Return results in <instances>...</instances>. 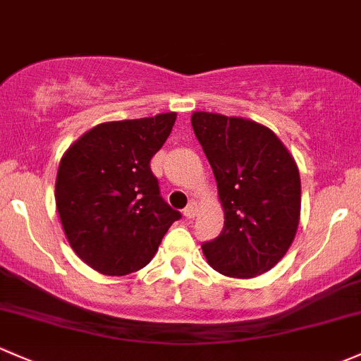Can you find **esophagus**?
Segmentation results:
<instances>
[{
  "label": "esophagus",
  "mask_w": 361,
  "mask_h": 361,
  "mask_svg": "<svg viewBox=\"0 0 361 361\" xmlns=\"http://www.w3.org/2000/svg\"><path fill=\"white\" fill-rule=\"evenodd\" d=\"M183 214H185V218H188V219L195 218V214H197V204H195V202H190V204H188V206L185 207Z\"/></svg>",
  "instance_id": "obj_1"
}]
</instances>
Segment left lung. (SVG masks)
Masks as SVG:
<instances>
[{
	"label": "left lung",
	"mask_w": 361,
	"mask_h": 361,
	"mask_svg": "<svg viewBox=\"0 0 361 361\" xmlns=\"http://www.w3.org/2000/svg\"><path fill=\"white\" fill-rule=\"evenodd\" d=\"M192 128L209 161L225 211L221 233L204 242L221 275L252 279L290 247L301 212V178L289 150L267 126L221 114L193 112Z\"/></svg>",
	"instance_id": "1"
}]
</instances>
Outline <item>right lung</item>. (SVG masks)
Masks as SVG:
<instances>
[{
	"mask_svg": "<svg viewBox=\"0 0 361 361\" xmlns=\"http://www.w3.org/2000/svg\"><path fill=\"white\" fill-rule=\"evenodd\" d=\"M174 121L168 112L98 124L63 154L56 209L71 247L93 270L112 276L142 270L181 218L150 169Z\"/></svg>",
	"mask_w": 361,
	"mask_h": 361,
	"instance_id": "1",
	"label": "right lung"
}]
</instances>
